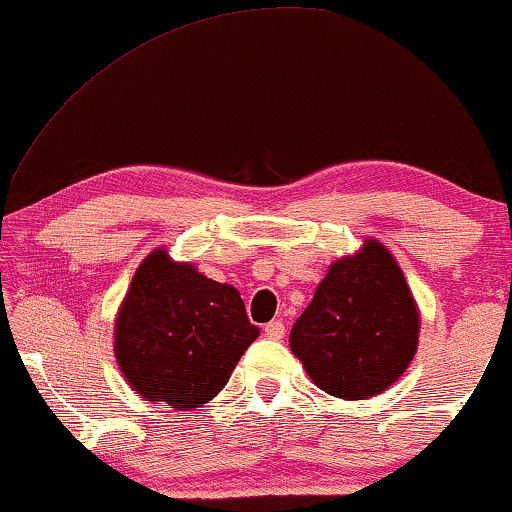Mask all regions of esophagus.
<instances>
[{"instance_id":"esophagus-1","label":"esophagus","mask_w":512,"mask_h":512,"mask_svg":"<svg viewBox=\"0 0 512 512\" xmlns=\"http://www.w3.org/2000/svg\"><path fill=\"white\" fill-rule=\"evenodd\" d=\"M264 336L271 341H280L285 336V325L280 320H271L269 325H264Z\"/></svg>"}]
</instances>
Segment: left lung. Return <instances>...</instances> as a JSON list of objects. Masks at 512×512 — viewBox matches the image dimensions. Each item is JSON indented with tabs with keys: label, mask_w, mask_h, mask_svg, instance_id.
Returning a JSON list of instances; mask_svg holds the SVG:
<instances>
[{
	"label": "left lung",
	"mask_w": 512,
	"mask_h": 512,
	"mask_svg": "<svg viewBox=\"0 0 512 512\" xmlns=\"http://www.w3.org/2000/svg\"><path fill=\"white\" fill-rule=\"evenodd\" d=\"M420 341V308L387 246L331 262L313 301L290 331L292 355L331 397L359 401L383 394L406 373Z\"/></svg>",
	"instance_id": "8db88e82"
}]
</instances>
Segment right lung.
Segmentation results:
<instances>
[{
	"label": "right lung",
	"instance_id": "obj_1",
	"mask_svg": "<svg viewBox=\"0 0 512 512\" xmlns=\"http://www.w3.org/2000/svg\"><path fill=\"white\" fill-rule=\"evenodd\" d=\"M257 336L236 287L155 248L115 315L113 352L143 401L194 410L218 397Z\"/></svg>",
	"mask_w": 512,
	"mask_h": 512
}]
</instances>
